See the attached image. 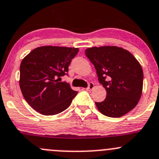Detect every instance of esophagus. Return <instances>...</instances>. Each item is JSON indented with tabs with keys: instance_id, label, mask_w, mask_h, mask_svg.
I'll use <instances>...</instances> for the list:
<instances>
[{
	"instance_id": "esophagus-1",
	"label": "esophagus",
	"mask_w": 159,
	"mask_h": 159,
	"mask_svg": "<svg viewBox=\"0 0 159 159\" xmlns=\"http://www.w3.org/2000/svg\"><path fill=\"white\" fill-rule=\"evenodd\" d=\"M94 88V84H93L92 82H90L89 84V86H88V88L86 89H87L88 91H91Z\"/></svg>"
}]
</instances>
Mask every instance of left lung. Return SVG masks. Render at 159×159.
Instances as JSON below:
<instances>
[{
  "instance_id": "obj_1",
  "label": "left lung",
  "mask_w": 159,
  "mask_h": 159,
  "mask_svg": "<svg viewBox=\"0 0 159 159\" xmlns=\"http://www.w3.org/2000/svg\"><path fill=\"white\" fill-rule=\"evenodd\" d=\"M85 54L107 91L103 102H95L99 111L108 117L120 118L132 110L143 87V70L137 59L129 51L116 46L89 48Z\"/></svg>"
}]
</instances>
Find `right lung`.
I'll return each mask as SVG.
<instances>
[{
	"instance_id": "add662e5",
	"label": "right lung",
	"mask_w": 159,
	"mask_h": 159,
	"mask_svg": "<svg viewBox=\"0 0 159 159\" xmlns=\"http://www.w3.org/2000/svg\"><path fill=\"white\" fill-rule=\"evenodd\" d=\"M79 49L42 46L31 51L20 66V88L26 102L40 114L54 115L66 110L78 91L61 81Z\"/></svg>"
}]
</instances>
